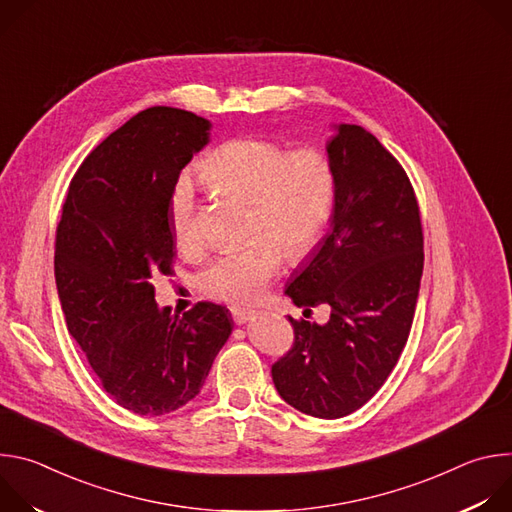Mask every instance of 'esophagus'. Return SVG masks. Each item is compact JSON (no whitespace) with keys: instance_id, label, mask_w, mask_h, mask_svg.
<instances>
[{"instance_id":"1","label":"esophagus","mask_w":512,"mask_h":512,"mask_svg":"<svg viewBox=\"0 0 512 512\" xmlns=\"http://www.w3.org/2000/svg\"><path fill=\"white\" fill-rule=\"evenodd\" d=\"M231 316H233V322H235V324H245V322H249V320L255 316V310L233 306V308H231Z\"/></svg>"}]
</instances>
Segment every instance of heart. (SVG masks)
Wrapping results in <instances>:
<instances>
[{"instance_id":"heart-1","label":"heart","mask_w":512,"mask_h":512,"mask_svg":"<svg viewBox=\"0 0 512 512\" xmlns=\"http://www.w3.org/2000/svg\"><path fill=\"white\" fill-rule=\"evenodd\" d=\"M198 174L221 194L249 202L247 243L214 257L196 275V287L218 302H255L279 273L283 255L300 261L314 251L336 208V166L318 148L289 152L281 141L241 135L214 148L198 164ZM168 214L176 249L198 255L204 239L186 174L170 190Z\"/></svg>"}]
</instances>
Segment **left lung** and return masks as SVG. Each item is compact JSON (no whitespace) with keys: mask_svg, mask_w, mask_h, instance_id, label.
Here are the masks:
<instances>
[{"mask_svg":"<svg viewBox=\"0 0 512 512\" xmlns=\"http://www.w3.org/2000/svg\"><path fill=\"white\" fill-rule=\"evenodd\" d=\"M338 174L332 229L285 294L298 308L328 304L330 320L289 318L294 344L273 367L277 393L298 411L338 419L387 381L413 324L423 229L413 186L383 143L340 125L328 143Z\"/></svg>","mask_w":512,"mask_h":512,"instance_id":"left-lung-1","label":"left lung"}]
</instances>
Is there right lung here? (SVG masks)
Returning a JSON list of instances; mask_svg holds the SVG:
<instances>
[{
	"label": "right lung",
	"mask_w": 512,
	"mask_h": 512,
	"mask_svg": "<svg viewBox=\"0 0 512 512\" xmlns=\"http://www.w3.org/2000/svg\"><path fill=\"white\" fill-rule=\"evenodd\" d=\"M208 129L184 109L139 111L79 166L56 227L66 328L103 389L137 415H166L194 399L233 330L223 306L198 302L170 318L154 298V277L174 271L170 190Z\"/></svg>",
	"instance_id": "obj_1"
}]
</instances>
